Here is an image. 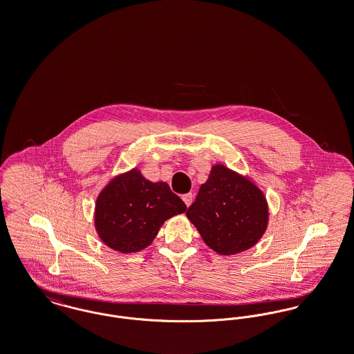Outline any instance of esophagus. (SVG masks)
Returning a JSON list of instances; mask_svg holds the SVG:
<instances>
[{
  "label": "esophagus",
  "instance_id": "esophagus-1",
  "mask_svg": "<svg viewBox=\"0 0 354 354\" xmlns=\"http://www.w3.org/2000/svg\"><path fill=\"white\" fill-rule=\"evenodd\" d=\"M183 202L185 203V205L187 207H189L191 205V203H192V199H194V195L189 192V194H185V195H183Z\"/></svg>",
  "mask_w": 354,
  "mask_h": 354
}]
</instances>
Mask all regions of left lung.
<instances>
[{"label": "left lung", "mask_w": 354, "mask_h": 354, "mask_svg": "<svg viewBox=\"0 0 354 354\" xmlns=\"http://www.w3.org/2000/svg\"><path fill=\"white\" fill-rule=\"evenodd\" d=\"M203 241L224 256L244 252L264 235L268 203L248 176L224 165H214L205 183L187 212Z\"/></svg>", "instance_id": "1"}]
</instances>
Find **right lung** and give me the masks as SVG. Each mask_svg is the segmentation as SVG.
<instances>
[{"label":"right lung","mask_w":354,"mask_h":354,"mask_svg":"<svg viewBox=\"0 0 354 354\" xmlns=\"http://www.w3.org/2000/svg\"><path fill=\"white\" fill-rule=\"evenodd\" d=\"M185 202L166 182H150L139 169L114 176L102 188L94 227L103 244L120 253L149 247L169 218L183 214Z\"/></svg>","instance_id":"right-lung-1"}]
</instances>
